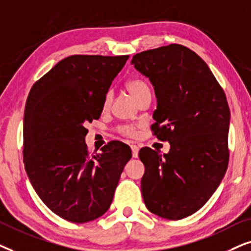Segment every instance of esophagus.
Returning <instances> with one entry per match:
<instances>
[{
  "instance_id": "obj_1",
  "label": "esophagus",
  "mask_w": 251,
  "mask_h": 251,
  "mask_svg": "<svg viewBox=\"0 0 251 251\" xmlns=\"http://www.w3.org/2000/svg\"><path fill=\"white\" fill-rule=\"evenodd\" d=\"M131 149H132L133 158H136V157H138V155H139V147L135 146V145H132Z\"/></svg>"
}]
</instances>
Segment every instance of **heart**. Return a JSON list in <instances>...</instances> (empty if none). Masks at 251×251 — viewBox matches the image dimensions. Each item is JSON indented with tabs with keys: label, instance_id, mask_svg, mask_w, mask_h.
Wrapping results in <instances>:
<instances>
[{
	"label": "heart",
	"instance_id": "1",
	"mask_svg": "<svg viewBox=\"0 0 251 251\" xmlns=\"http://www.w3.org/2000/svg\"><path fill=\"white\" fill-rule=\"evenodd\" d=\"M126 89L127 92L131 94L133 98H134L136 101H140L143 96L147 94H150V88L145 80L140 79V78H133V79H128L125 83ZM112 102V94L111 92H106L104 98H103V102H102V109L106 111L110 108ZM118 132L120 134L125 135V136H129V138H133L136 134V126L134 125H120L118 127Z\"/></svg>",
	"mask_w": 251,
	"mask_h": 251
}]
</instances>
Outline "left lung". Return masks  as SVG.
Masks as SVG:
<instances>
[{"label":"left lung","instance_id":"8db88e82","mask_svg":"<svg viewBox=\"0 0 251 251\" xmlns=\"http://www.w3.org/2000/svg\"><path fill=\"white\" fill-rule=\"evenodd\" d=\"M132 64L155 88L153 135L171 146L163 156L149 147L139 151L143 201L162 218H186L208 202L228 166L226 95L206 63L185 46L146 50Z\"/></svg>","mask_w":251,"mask_h":251}]
</instances>
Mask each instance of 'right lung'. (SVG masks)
Listing matches in <instances>:
<instances>
[{
    "label": "right lung",
    "mask_w": 251,
    "mask_h": 251,
    "mask_svg": "<svg viewBox=\"0 0 251 251\" xmlns=\"http://www.w3.org/2000/svg\"><path fill=\"white\" fill-rule=\"evenodd\" d=\"M129 56L72 55L32 86L24 113V164L29 181L53 213L87 223L111 204L131 148L111 141L91 153L85 126L99 119L112 80Z\"/></svg>",
    "instance_id": "right-lung-1"
}]
</instances>
